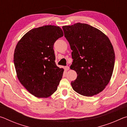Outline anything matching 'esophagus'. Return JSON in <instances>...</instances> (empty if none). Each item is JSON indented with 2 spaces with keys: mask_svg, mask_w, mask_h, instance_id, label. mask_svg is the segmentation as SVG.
<instances>
[{
  "mask_svg": "<svg viewBox=\"0 0 127 127\" xmlns=\"http://www.w3.org/2000/svg\"><path fill=\"white\" fill-rule=\"evenodd\" d=\"M64 69H65V70H68L69 69V66H65V67H64Z\"/></svg>",
  "mask_w": 127,
  "mask_h": 127,
  "instance_id": "esophagus-1",
  "label": "esophagus"
}]
</instances>
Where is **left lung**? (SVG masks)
<instances>
[{
	"instance_id": "1",
	"label": "left lung",
	"mask_w": 127,
	"mask_h": 127,
	"mask_svg": "<svg viewBox=\"0 0 127 127\" xmlns=\"http://www.w3.org/2000/svg\"><path fill=\"white\" fill-rule=\"evenodd\" d=\"M73 59L70 66L77 74L73 89L85 96L102 91L112 76L115 53L109 38L100 30L85 23L63 26Z\"/></svg>"
}]
</instances>
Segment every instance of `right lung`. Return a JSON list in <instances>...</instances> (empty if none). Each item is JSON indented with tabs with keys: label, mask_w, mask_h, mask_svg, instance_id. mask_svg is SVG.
<instances>
[{
	"label": "right lung",
	"mask_w": 127,
	"mask_h": 127,
	"mask_svg": "<svg viewBox=\"0 0 127 127\" xmlns=\"http://www.w3.org/2000/svg\"><path fill=\"white\" fill-rule=\"evenodd\" d=\"M63 36L61 27L47 25L32 29L17 43L14 64L19 81L30 94L48 97L57 91L64 72L55 64L53 46Z\"/></svg>",
	"instance_id": "1"
}]
</instances>
